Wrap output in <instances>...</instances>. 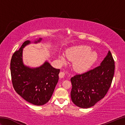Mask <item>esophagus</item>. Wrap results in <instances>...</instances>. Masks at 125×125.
Here are the masks:
<instances>
[{
	"mask_svg": "<svg viewBox=\"0 0 125 125\" xmlns=\"http://www.w3.org/2000/svg\"><path fill=\"white\" fill-rule=\"evenodd\" d=\"M64 75L65 73L64 72H60L59 73V77L60 78H62L64 77Z\"/></svg>",
	"mask_w": 125,
	"mask_h": 125,
	"instance_id": "obj_1",
	"label": "esophagus"
}]
</instances>
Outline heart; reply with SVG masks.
<instances>
[{
	"label": "heart",
	"instance_id": "1",
	"mask_svg": "<svg viewBox=\"0 0 125 125\" xmlns=\"http://www.w3.org/2000/svg\"><path fill=\"white\" fill-rule=\"evenodd\" d=\"M70 61H75L73 68L79 73H84L88 70L96 62L98 55L96 52L91 51V48L86 46H78L70 48L64 54L59 55L61 63L64 64L67 58Z\"/></svg>",
	"mask_w": 125,
	"mask_h": 125
}]
</instances>
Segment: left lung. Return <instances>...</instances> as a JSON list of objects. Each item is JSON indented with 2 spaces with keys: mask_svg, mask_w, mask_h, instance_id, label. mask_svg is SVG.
<instances>
[{
  "mask_svg": "<svg viewBox=\"0 0 125 125\" xmlns=\"http://www.w3.org/2000/svg\"><path fill=\"white\" fill-rule=\"evenodd\" d=\"M115 61L110 51L100 65L71 78V98L78 107L90 108L105 97L115 73Z\"/></svg>",
  "mask_w": 125,
  "mask_h": 125,
  "instance_id": "1",
  "label": "left lung"
}]
</instances>
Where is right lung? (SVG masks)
Masks as SVG:
<instances>
[{
    "label": "right lung",
    "instance_id": "1",
    "mask_svg": "<svg viewBox=\"0 0 125 125\" xmlns=\"http://www.w3.org/2000/svg\"><path fill=\"white\" fill-rule=\"evenodd\" d=\"M42 38L33 42H40ZM23 42L20 48L13 54L10 61V73L15 91L27 102L40 106L51 98L58 81L60 69L53 68L48 61L36 68L25 65L22 59L23 48L31 43Z\"/></svg>",
    "mask_w": 125,
    "mask_h": 125
}]
</instances>
